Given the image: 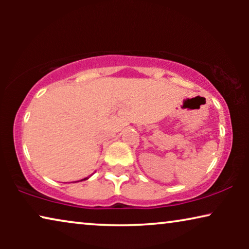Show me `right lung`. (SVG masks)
Wrapping results in <instances>:
<instances>
[{"instance_id": "1", "label": "right lung", "mask_w": 249, "mask_h": 249, "mask_svg": "<svg viewBox=\"0 0 249 249\" xmlns=\"http://www.w3.org/2000/svg\"><path fill=\"white\" fill-rule=\"evenodd\" d=\"M88 178H89V177H87V178H84V179H81V180H79V181H84V180H87ZM79 181H74V182H79Z\"/></svg>"}]
</instances>
